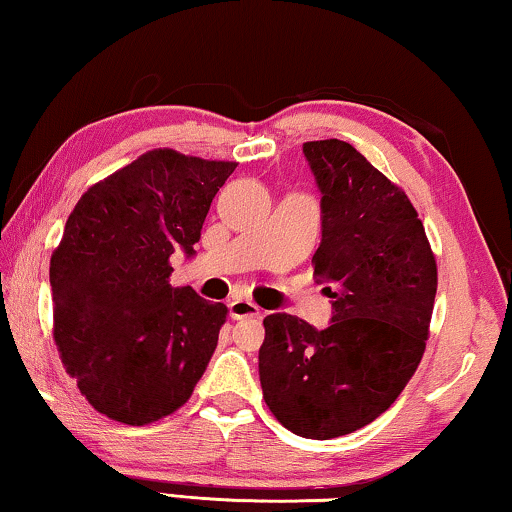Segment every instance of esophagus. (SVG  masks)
<instances>
[{
    "instance_id": "1",
    "label": "esophagus",
    "mask_w": 512,
    "mask_h": 512,
    "mask_svg": "<svg viewBox=\"0 0 512 512\" xmlns=\"http://www.w3.org/2000/svg\"><path fill=\"white\" fill-rule=\"evenodd\" d=\"M262 310L259 305L250 299H232L230 301V317L232 319H248V317H259Z\"/></svg>"
}]
</instances>
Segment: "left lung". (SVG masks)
Wrapping results in <instances>:
<instances>
[{
	"instance_id": "obj_1",
	"label": "left lung",
	"mask_w": 512,
	"mask_h": 512,
	"mask_svg": "<svg viewBox=\"0 0 512 512\" xmlns=\"http://www.w3.org/2000/svg\"><path fill=\"white\" fill-rule=\"evenodd\" d=\"M322 190V243L312 266L329 282L331 326L264 319L259 381L266 407L305 439L375 421L421 363L437 294V259L414 204L342 140L305 142Z\"/></svg>"
}]
</instances>
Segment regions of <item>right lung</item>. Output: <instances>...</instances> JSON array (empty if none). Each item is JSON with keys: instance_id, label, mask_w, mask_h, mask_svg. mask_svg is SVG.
<instances>
[{"instance_id": "right-lung-1", "label": "right lung", "mask_w": 512, "mask_h": 512, "mask_svg": "<svg viewBox=\"0 0 512 512\" xmlns=\"http://www.w3.org/2000/svg\"><path fill=\"white\" fill-rule=\"evenodd\" d=\"M154 149L91 186L50 259L61 363L96 411L149 425L188 402L227 319L225 303L170 285L193 255L211 200L236 170Z\"/></svg>"}]
</instances>
